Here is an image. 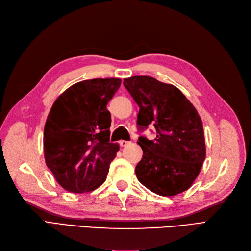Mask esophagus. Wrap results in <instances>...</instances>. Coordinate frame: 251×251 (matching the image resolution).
Segmentation results:
<instances>
[{"instance_id":"34e87169","label":"esophagus","mask_w":251,"mask_h":251,"mask_svg":"<svg viewBox=\"0 0 251 251\" xmlns=\"http://www.w3.org/2000/svg\"><path fill=\"white\" fill-rule=\"evenodd\" d=\"M119 144H120V146H121V147H126L127 145L130 144V142H128V141H124V140H122V141H120V142H119Z\"/></svg>"}]
</instances>
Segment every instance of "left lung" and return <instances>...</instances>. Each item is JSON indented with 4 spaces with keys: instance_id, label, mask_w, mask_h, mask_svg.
Masks as SVG:
<instances>
[{
    "instance_id": "obj_1",
    "label": "left lung",
    "mask_w": 251,
    "mask_h": 251,
    "mask_svg": "<svg viewBox=\"0 0 251 251\" xmlns=\"http://www.w3.org/2000/svg\"><path fill=\"white\" fill-rule=\"evenodd\" d=\"M126 90L139 105L136 124H153L156 137L140 136L143 157L135 167L139 181L160 196H174L191 188L205 158V142L198 111L172 84L149 76L124 79Z\"/></svg>"
}]
</instances>
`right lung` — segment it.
I'll return each instance as SVG.
<instances>
[{"instance_id": "right-lung-1", "label": "right lung", "mask_w": 251, "mask_h": 251, "mask_svg": "<svg viewBox=\"0 0 251 251\" xmlns=\"http://www.w3.org/2000/svg\"><path fill=\"white\" fill-rule=\"evenodd\" d=\"M121 85L119 78H97L64 91L48 115L44 130L46 164L71 193L91 192L106 179L119 145L109 142L106 105Z\"/></svg>"}]
</instances>
